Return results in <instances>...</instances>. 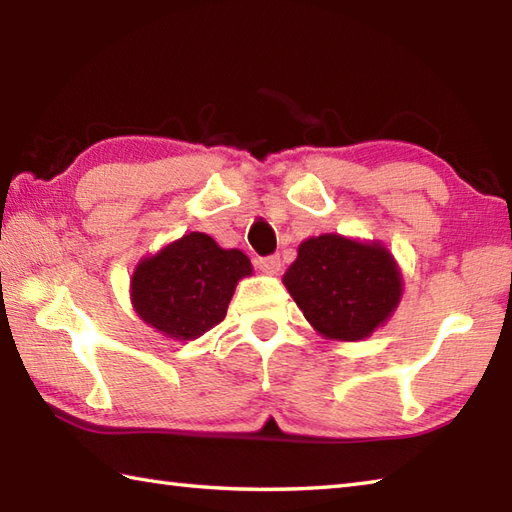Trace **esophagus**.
<instances>
[{
  "mask_svg": "<svg viewBox=\"0 0 512 512\" xmlns=\"http://www.w3.org/2000/svg\"><path fill=\"white\" fill-rule=\"evenodd\" d=\"M257 266L262 273L266 275H277L279 268H281V259L279 255H268V257H259L257 259Z\"/></svg>",
  "mask_w": 512,
  "mask_h": 512,
  "instance_id": "1",
  "label": "esophagus"
}]
</instances>
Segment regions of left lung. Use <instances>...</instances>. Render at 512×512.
<instances>
[{"instance_id": "obj_1", "label": "left lung", "mask_w": 512, "mask_h": 512, "mask_svg": "<svg viewBox=\"0 0 512 512\" xmlns=\"http://www.w3.org/2000/svg\"><path fill=\"white\" fill-rule=\"evenodd\" d=\"M284 286L325 339L363 341L389 321L402 299V273L380 242L339 233L303 239Z\"/></svg>"}]
</instances>
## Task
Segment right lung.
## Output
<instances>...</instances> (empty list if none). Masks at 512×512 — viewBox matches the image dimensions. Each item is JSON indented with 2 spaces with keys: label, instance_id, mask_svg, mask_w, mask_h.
Returning a JSON list of instances; mask_svg holds the SVG:
<instances>
[{
  "label": "right lung",
  "instance_id": "right-lung-1",
  "mask_svg": "<svg viewBox=\"0 0 512 512\" xmlns=\"http://www.w3.org/2000/svg\"><path fill=\"white\" fill-rule=\"evenodd\" d=\"M253 264L206 233H184L138 262L129 284L136 314L173 341H195L226 317L239 279Z\"/></svg>",
  "mask_w": 512,
  "mask_h": 512
}]
</instances>
